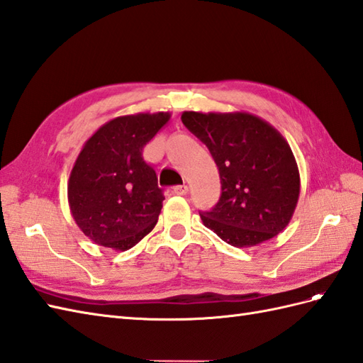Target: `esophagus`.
<instances>
[{"mask_svg": "<svg viewBox=\"0 0 363 363\" xmlns=\"http://www.w3.org/2000/svg\"><path fill=\"white\" fill-rule=\"evenodd\" d=\"M174 194H177V196H186L188 186L186 184H179V186H174Z\"/></svg>", "mask_w": 363, "mask_h": 363, "instance_id": "34e87169", "label": "esophagus"}]
</instances>
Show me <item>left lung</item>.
Listing matches in <instances>:
<instances>
[{
    "label": "left lung",
    "instance_id": "8db88e82",
    "mask_svg": "<svg viewBox=\"0 0 363 363\" xmlns=\"http://www.w3.org/2000/svg\"><path fill=\"white\" fill-rule=\"evenodd\" d=\"M218 167L222 196L201 222L223 242L250 248L288 226L300 194L293 151L268 121L248 112L182 113Z\"/></svg>",
    "mask_w": 363,
    "mask_h": 363
}]
</instances>
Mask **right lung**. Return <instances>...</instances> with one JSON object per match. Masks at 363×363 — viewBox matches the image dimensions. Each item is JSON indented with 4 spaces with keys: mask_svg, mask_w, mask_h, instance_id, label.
I'll return each mask as SVG.
<instances>
[{
    "mask_svg": "<svg viewBox=\"0 0 363 363\" xmlns=\"http://www.w3.org/2000/svg\"><path fill=\"white\" fill-rule=\"evenodd\" d=\"M169 118V112L123 115L103 125L79 151L67 200L75 223L94 243L126 251L152 231L164 197L141 154Z\"/></svg>",
    "mask_w": 363,
    "mask_h": 363,
    "instance_id": "obj_1",
    "label": "right lung"
}]
</instances>
